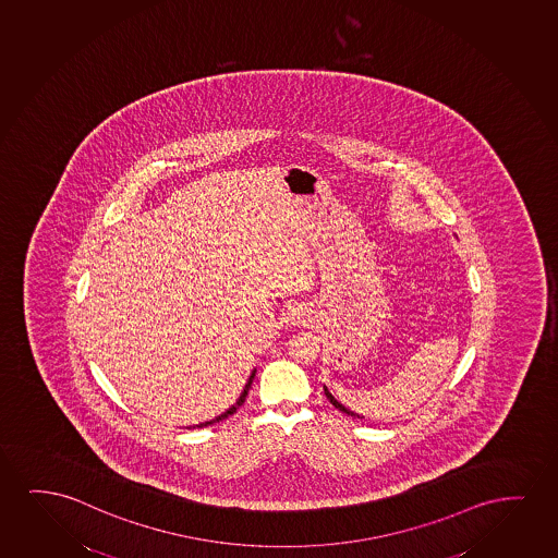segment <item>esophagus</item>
Masks as SVG:
<instances>
[{
    "label": "esophagus",
    "mask_w": 558,
    "mask_h": 558,
    "mask_svg": "<svg viewBox=\"0 0 558 558\" xmlns=\"http://www.w3.org/2000/svg\"><path fill=\"white\" fill-rule=\"evenodd\" d=\"M305 311L303 308H291L290 311V322L293 326H299V324H305Z\"/></svg>",
    "instance_id": "1"
}]
</instances>
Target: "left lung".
Returning a JSON list of instances; mask_svg holds the SVG:
<instances>
[{"label": "left lung", "mask_w": 558, "mask_h": 558, "mask_svg": "<svg viewBox=\"0 0 558 558\" xmlns=\"http://www.w3.org/2000/svg\"><path fill=\"white\" fill-rule=\"evenodd\" d=\"M324 392H326V397H328L329 402H331V404L336 405V408H337V410H339V412H343V413H347V415H352V417H359V420H362V415H359V413L351 412V410H349V408H344V405L341 404V402H339V400H337V398L333 397V395H331V392H329L328 387H326V385H324Z\"/></svg>", "instance_id": "8db88e82"}]
</instances>
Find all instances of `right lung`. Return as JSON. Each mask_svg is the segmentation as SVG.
Wrapping results in <instances>:
<instances>
[{"label":"right lung","instance_id":"add662e5","mask_svg":"<svg viewBox=\"0 0 558 558\" xmlns=\"http://www.w3.org/2000/svg\"><path fill=\"white\" fill-rule=\"evenodd\" d=\"M253 377H255V369H253L252 375H250V379H247V383H245L244 390H242V395H240V398H238L236 404L230 405L227 412H222L221 415H217L215 420L206 421V423H199V425H194V427L192 428L207 427V425H214V423H219V421L227 420L229 415H232V413L236 412L238 408H240V405L244 404L245 402V397H247V390H250V387H252Z\"/></svg>","mask_w":558,"mask_h":558}]
</instances>
